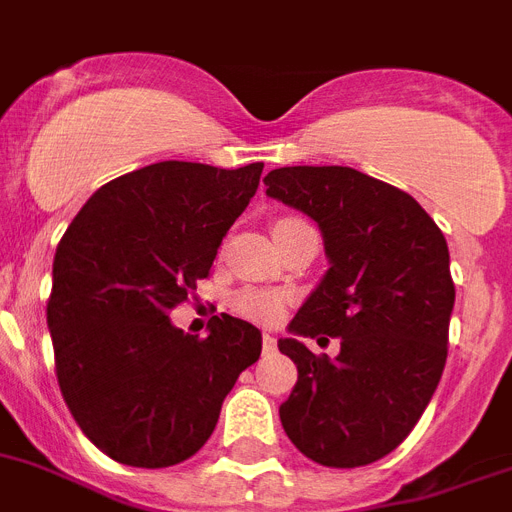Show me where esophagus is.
Masks as SVG:
<instances>
[{
  "label": "esophagus",
  "instance_id": "obj_1",
  "mask_svg": "<svg viewBox=\"0 0 512 512\" xmlns=\"http://www.w3.org/2000/svg\"><path fill=\"white\" fill-rule=\"evenodd\" d=\"M261 344H264V352H274V349H277V339H274V334L261 336Z\"/></svg>",
  "mask_w": 512,
  "mask_h": 512
}]
</instances>
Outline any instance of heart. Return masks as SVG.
I'll list each match as a JSON object with an SVG mask.
<instances>
[{"mask_svg": "<svg viewBox=\"0 0 512 512\" xmlns=\"http://www.w3.org/2000/svg\"><path fill=\"white\" fill-rule=\"evenodd\" d=\"M235 310L253 323H277L285 313V295L274 290H243L235 298Z\"/></svg>", "mask_w": 512, "mask_h": 512, "instance_id": "b5f03b06", "label": "heart"}]
</instances>
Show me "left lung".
I'll return each instance as SVG.
<instances>
[{
    "label": "left lung",
    "instance_id": "obj_1",
    "mask_svg": "<svg viewBox=\"0 0 512 512\" xmlns=\"http://www.w3.org/2000/svg\"><path fill=\"white\" fill-rule=\"evenodd\" d=\"M266 194L318 222L329 272L290 321L298 383L279 406L287 438L321 466H368L417 425L448 357L456 287L440 227L406 191L342 165L277 168ZM343 339L313 356L300 335Z\"/></svg>",
    "mask_w": 512,
    "mask_h": 512
}]
</instances>
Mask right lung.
<instances>
[{
    "label": "right lung",
    "instance_id": "add662e5",
    "mask_svg": "<svg viewBox=\"0 0 512 512\" xmlns=\"http://www.w3.org/2000/svg\"><path fill=\"white\" fill-rule=\"evenodd\" d=\"M264 163L225 170L165 163L100 186L54 256L46 318L56 378L95 448L137 469H165L209 440L261 331L212 316L204 339L168 313L209 277L222 238L259 189Z\"/></svg>",
    "mask_w": 512,
    "mask_h": 512
}]
</instances>
